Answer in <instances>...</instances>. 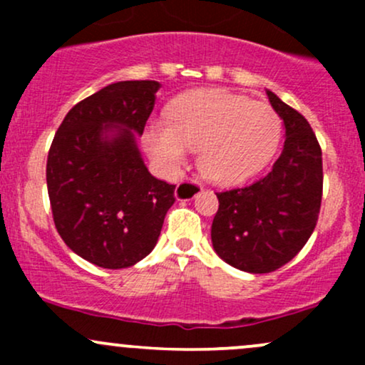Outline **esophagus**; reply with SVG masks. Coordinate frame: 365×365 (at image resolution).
Masks as SVG:
<instances>
[{
	"label": "esophagus",
	"mask_w": 365,
	"mask_h": 365,
	"mask_svg": "<svg viewBox=\"0 0 365 365\" xmlns=\"http://www.w3.org/2000/svg\"><path fill=\"white\" fill-rule=\"evenodd\" d=\"M200 190H202V185H200V183L194 182V180H183V182H180L177 188H175V197H177L178 200H190L194 199Z\"/></svg>",
	"instance_id": "34e87169"
}]
</instances>
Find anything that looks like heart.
I'll return each mask as SVG.
<instances>
[{"mask_svg":"<svg viewBox=\"0 0 365 365\" xmlns=\"http://www.w3.org/2000/svg\"><path fill=\"white\" fill-rule=\"evenodd\" d=\"M282 120L269 104L225 89H199L170 104L168 120L144 133L149 156L173 173L199 149V168L211 182L238 185L257 175L278 149Z\"/></svg>","mask_w":365,"mask_h":365,"instance_id":"1","label":"heart"}]
</instances>
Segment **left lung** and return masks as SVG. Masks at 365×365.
<instances>
[{
  "label": "left lung",
  "instance_id": "8db88e82",
  "mask_svg": "<svg viewBox=\"0 0 365 365\" xmlns=\"http://www.w3.org/2000/svg\"><path fill=\"white\" fill-rule=\"evenodd\" d=\"M284 125L273 170L252 185L217 192L216 254L245 273H271L292 261L316 228L322 197V153L309 121L266 91Z\"/></svg>",
  "mask_w": 365,
  "mask_h": 365
}]
</instances>
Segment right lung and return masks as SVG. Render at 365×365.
I'll use <instances>...</instances> for the list:
<instances>
[{"instance_id": "right-lung-1", "label": "right lung", "mask_w": 365, "mask_h": 365, "mask_svg": "<svg viewBox=\"0 0 365 365\" xmlns=\"http://www.w3.org/2000/svg\"><path fill=\"white\" fill-rule=\"evenodd\" d=\"M156 81H123L66 113L46 165L58 233L106 269L137 264L158 244L175 185L154 178L137 148L153 113Z\"/></svg>"}]
</instances>
